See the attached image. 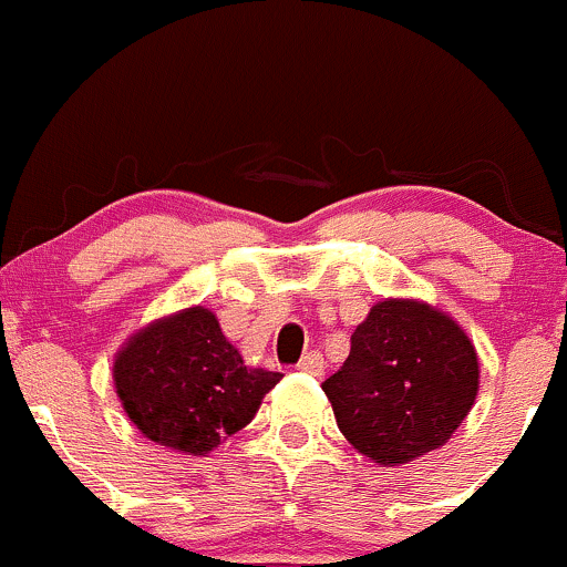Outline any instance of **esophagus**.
Instances as JSON below:
<instances>
[{
    "label": "esophagus",
    "instance_id": "obj_1",
    "mask_svg": "<svg viewBox=\"0 0 567 567\" xmlns=\"http://www.w3.org/2000/svg\"><path fill=\"white\" fill-rule=\"evenodd\" d=\"M297 369H300V372H308V374H313V378H318V374L323 372V355L318 353V351L305 353L302 359H300V364H297Z\"/></svg>",
    "mask_w": 567,
    "mask_h": 567
}]
</instances>
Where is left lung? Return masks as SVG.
Wrapping results in <instances>:
<instances>
[{
	"label": "left lung",
	"instance_id": "8db88e82",
	"mask_svg": "<svg viewBox=\"0 0 567 567\" xmlns=\"http://www.w3.org/2000/svg\"><path fill=\"white\" fill-rule=\"evenodd\" d=\"M342 436L378 466L442 447L480 391V359L466 332L417 300L372 305L351 353L323 380Z\"/></svg>",
	"mask_w": 567,
	"mask_h": 567
}]
</instances>
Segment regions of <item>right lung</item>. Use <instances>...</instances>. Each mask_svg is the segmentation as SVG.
I'll return each mask as SVG.
<instances>
[{"label":"right lung","instance_id":"add662e5","mask_svg":"<svg viewBox=\"0 0 567 567\" xmlns=\"http://www.w3.org/2000/svg\"><path fill=\"white\" fill-rule=\"evenodd\" d=\"M281 378L246 367L200 305L150 323L114 355V388L133 425L150 442L193 455L249 425Z\"/></svg>","mask_w":567,"mask_h":567}]
</instances>
